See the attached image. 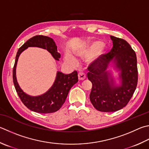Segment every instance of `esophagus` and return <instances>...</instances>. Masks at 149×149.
<instances>
[{"mask_svg": "<svg viewBox=\"0 0 149 149\" xmlns=\"http://www.w3.org/2000/svg\"><path fill=\"white\" fill-rule=\"evenodd\" d=\"M85 78H86V75L85 74H84L83 73L79 72V74H78V79L79 81H83L85 79Z\"/></svg>", "mask_w": 149, "mask_h": 149, "instance_id": "1", "label": "esophagus"}]
</instances>
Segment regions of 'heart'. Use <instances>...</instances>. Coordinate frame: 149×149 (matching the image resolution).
Segmentation results:
<instances>
[{"instance_id": "obj_1", "label": "heart", "mask_w": 149, "mask_h": 149, "mask_svg": "<svg viewBox=\"0 0 149 149\" xmlns=\"http://www.w3.org/2000/svg\"><path fill=\"white\" fill-rule=\"evenodd\" d=\"M98 44H94L91 45L90 49H89V50H90L91 51H93L95 50L97 47H98ZM66 61L68 63L72 64V65H74V64H75V63H76V61H75V59L73 58L72 56H70V55L66 56Z\"/></svg>"}]
</instances>
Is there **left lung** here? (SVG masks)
I'll use <instances>...</instances> for the list:
<instances>
[{
	"label": "left lung",
	"mask_w": 149,
	"mask_h": 149,
	"mask_svg": "<svg viewBox=\"0 0 149 149\" xmlns=\"http://www.w3.org/2000/svg\"><path fill=\"white\" fill-rule=\"evenodd\" d=\"M113 47L109 53L99 56L89 64L87 77L93 86L90 100L95 109L102 112H113L123 109L130 100L137 87L138 71L136 54L124 39L110 36ZM115 60L121 70V85L116 88L110 81L107 68Z\"/></svg>",
	"instance_id": "8db88e82"
}]
</instances>
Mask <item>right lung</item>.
I'll list each match as a JSON object with an SVG mask.
<instances>
[{"label": "right lung", "mask_w": 149, "mask_h": 149, "mask_svg": "<svg viewBox=\"0 0 149 149\" xmlns=\"http://www.w3.org/2000/svg\"><path fill=\"white\" fill-rule=\"evenodd\" d=\"M28 47L45 49L56 60H58L61 57L60 53L57 52L55 43L51 38L37 35L27 40L19 49L15 56L13 68V81L16 92L23 104L32 111L39 113H51L57 111L65 102L70 88L78 81L77 72L74 71L72 74L66 75L58 72L55 83L46 93L36 97L27 95L21 90L18 85L15 76V68L19 56Z\"/></svg>", "instance_id": "add662e5"}]
</instances>
